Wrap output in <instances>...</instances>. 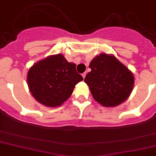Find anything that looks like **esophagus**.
<instances>
[{
    "label": "esophagus",
    "mask_w": 156,
    "mask_h": 156,
    "mask_svg": "<svg viewBox=\"0 0 156 156\" xmlns=\"http://www.w3.org/2000/svg\"><path fill=\"white\" fill-rule=\"evenodd\" d=\"M82 76H83V79L85 78V77H86V73H83L82 74Z\"/></svg>",
    "instance_id": "esophagus-1"
}]
</instances>
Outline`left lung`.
<instances>
[{"mask_svg":"<svg viewBox=\"0 0 156 156\" xmlns=\"http://www.w3.org/2000/svg\"><path fill=\"white\" fill-rule=\"evenodd\" d=\"M90 68L84 82L96 102L104 106H115L129 96L134 77L114 56L101 53L90 62Z\"/></svg>","mask_w":156,"mask_h":156,"instance_id":"1","label":"left lung"}]
</instances>
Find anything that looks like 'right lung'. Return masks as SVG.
I'll list each match as a JSON object with an SVG mask.
<instances>
[{
    "label": "right lung",
    "instance_id": "1",
    "mask_svg": "<svg viewBox=\"0 0 156 156\" xmlns=\"http://www.w3.org/2000/svg\"><path fill=\"white\" fill-rule=\"evenodd\" d=\"M83 80L76 64L62 54L50 56L35 63L27 73L30 92L37 101L49 107L59 106L72 94L75 86Z\"/></svg>",
    "mask_w": 156,
    "mask_h": 156
}]
</instances>
